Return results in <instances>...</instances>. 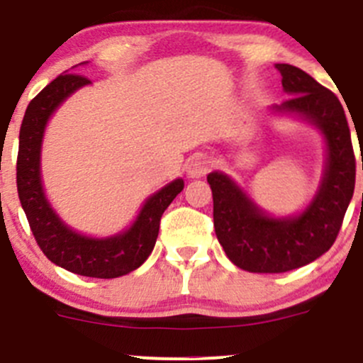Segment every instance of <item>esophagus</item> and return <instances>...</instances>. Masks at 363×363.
<instances>
[{"instance_id": "obj_1", "label": "esophagus", "mask_w": 363, "mask_h": 363, "mask_svg": "<svg viewBox=\"0 0 363 363\" xmlns=\"http://www.w3.org/2000/svg\"><path fill=\"white\" fill-rule=\"evenodd\" d=\"M208 169H211V160L201 152H196L186 162V172H188L189 177H203Z\"/></svg>"}]
</instances>
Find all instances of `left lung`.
I'll return each mask as SVG.
<instances>
[{
  "label": "left lung",
  "mask_w": 363,
  "mask_h": 363,
  "mask_svg": "<svg viewBox=\"0 0 363 363\" xmlns=\"http://www.w3.org/2000/svg\"><path fill=\"white\" fill-rule=\"evenodd\" d=\"M287 101L273 111L311 121L327 143L322 186L299 216H266L235 181L220 172L207 175L213 196V228L233 264L250 273H285L306 266L333 247L354 189V152L341 102L308 72L277 64Z\"/></svg>",
  "instance_id": "obj_1"
}]
</instances>
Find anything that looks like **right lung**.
Listing matches in <instances>:
<instances>
[{"mask_svg":"<svg viewBox=\"0 0 363 363\" xmlns=\"http://www.w3.org/2000/svg\"><path fill=\"white\" fill-rule=\"evenodd\" d=\"M89 83L90 79L82 74H60L29 102L18 135L17 191L36 243L53 264L82 277L116 278L137 269L150 257L163 212L182 191L184 181L175 179L152 194L130 230L121 235L90 238L72 231L59 219L41 186V140L52 113Z\"/></svg>","mask_w":363,"mask_h":363,"instance_id":"right-lung-1","label":"right lung"}]
</instances>
